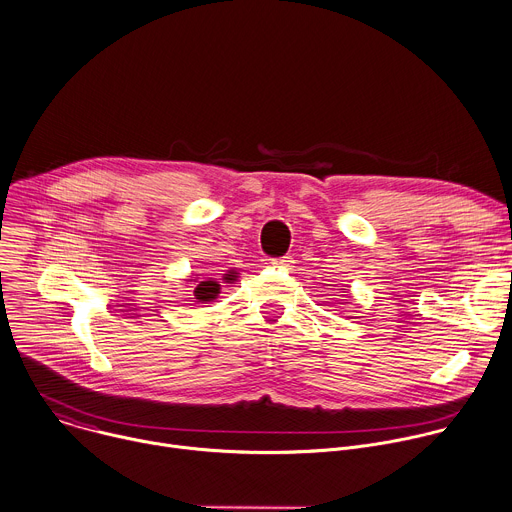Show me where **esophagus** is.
Here are the masks:
<instances>
[{
	"label": "esophagus",
	"instance_id": "obj_1",
	"mask_svg": "<svg viewBox=\"0 0 512 512\" xmlns=\"http://www.w3.org/2000/svg\"><path fill=\"white\" fill-rule=\"evenodd\" d=\"M293 257L291 255H285V257H277V259H273L271 261V265L273 267H277V269H285V271H289L291 267H293Z\"/></svg>",
	"mask_w": 512,
	"mask_h": 512
}]
</instances>
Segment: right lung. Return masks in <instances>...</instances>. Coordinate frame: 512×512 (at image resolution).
Masks as SVG:
<instances>
[{"instance_id":"1","label":"right lung","mask_w":512,"mask_h":512,"mask_svg":"<svg viewBox=\"0 0 512 512\" xmlns=\"http://www.w3.org/2000/svg\"><path fill=\"white\" fill-rule=\"evenodd\" d=\"M235 275H229L225 279H233ZM189 281H195V291H193V299L199 301V303H207V301H213L217 299V295L221 293V285L219 281H215L213 277H207V281H197V279H189Z\"/></svg>"}]
</instances>
